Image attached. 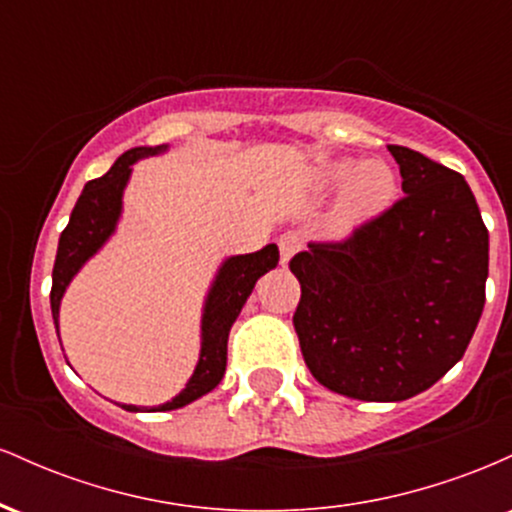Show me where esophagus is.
Here are the masks:
<instances>
[{"instance_id":"34e87169","label":"esophagus","mask_w":512,"mask_h":512,"mask_svg":"<svg viewBox=\"0 0 512 512\" xmlns=\"http://www.w3.org/2000/svg\"><path fill=\"white\" fill-rule=\"evenodd\" d=\"M301 238L296 236V233H284V236L279 238V252H281V264H289L291 257L296 255L298 250H301Z\"/></svg>"}]
</instances>
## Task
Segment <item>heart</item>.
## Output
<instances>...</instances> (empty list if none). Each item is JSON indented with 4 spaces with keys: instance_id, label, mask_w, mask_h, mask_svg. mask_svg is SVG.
<instances>
[{
    "instance_id": "obj_1",
    "label": "heart",
    "mask_w": 512,
    "mask_h": 512,
    "mask_svg": "<svg viewBox=\"0 0 512 512\" xmlns=\"http://www.w3.org/2000/svg\"><path fill=\"white\" fill-rule=\"evenodd\" d=\"M317 182L327 190L342 187L332 207V223L342 233H351L378 219L395 202L399 187L390 163L378 158L363 163L351 158H334L322 166Z\"/></svg>"
}]
</instances>
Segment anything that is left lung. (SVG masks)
Masks as SVG:
<instances>
[{
    "mask_svg": "<svg viewBox=\"0 0 512 512\" xmlns=\"http://www.w3.org/2000/svg\"><path fill=\"white\" fill-rule=\"evenodd\" d=\"M387 149L404 197L344 243H310L291 260L305 366L361 402L436 385L467 351L489 276V231L467 180L407 146Z\"/></svg>",
    "mask_w": 512,
    "mask_h": 512,
    "instance_id": "8db88e82",
    "label": "left lung"
}]
</instances>
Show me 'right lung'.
<instances>
[{
  "mask_svg": "<svg viewBox=\"0 0 512 512\" xmlns=\"http://www.w3.org/2000/svg\"><path fill=\"white\" fill-rule=\"evenodd\" d=\"M168 151V144L161 146H134L113 163V168L103 178L86 182L84 192L76 199V207L69 216L67 228L62 231L57 245L55 269H52V291L50 308L55 320L57 337H60V305L64 293L81 267L98 255L105 243L115 236L117 223L122 216V197L132 178V166L142 158L161 156ZM279 264V248L274 243L264 245L262 250L248 255L226 257L216 269L207 296L202 305V346H199V361L195 373L190 375L187 385L170 402L146 411H170L180 409L195 399L209 395L221 383L226 373V351L228 332L243 310L245 301L255 289L257 279ZM122 409L139 411L134 404H122Z\"/></svg>",
  "mask_w": 512,
  "mask_h": 512,
  "instance_id": "1",
  "label": "right lung"
}]
</instances>
